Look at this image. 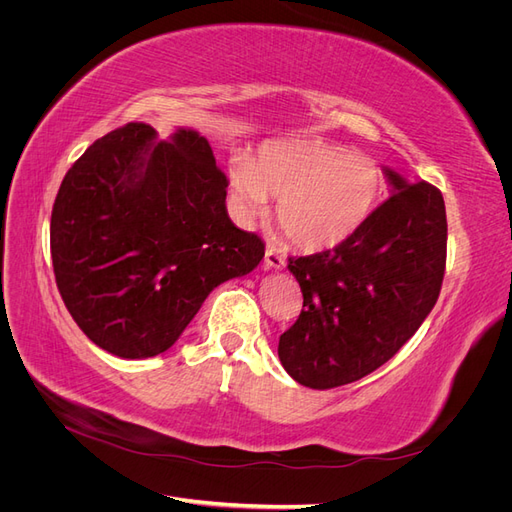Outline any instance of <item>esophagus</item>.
<instances>
[{
	"label": "esophagus",
	"mask_w": 512,
	"mask_h": 512,
	"mask_svg": "<svg viewBox=\"0 0 512 512\" xmlns=\"http://www.w3.org/2000/svg\"><path fill=\"white\" fill-rule=\"evenodd\" d=\"M286 267V260H284V256L277 252V250H273V247H267V252H265V269H275V271H280V269H284Z\"/></svg>",
	"instance_id": "34e87169"
}]
</instances>
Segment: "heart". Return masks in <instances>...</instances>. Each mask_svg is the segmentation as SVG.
Listing matches in <instances>:
<instances>
[{"instance_id":"b5f03b06","label":"heart","mask_w":512,"mask_h":512,"mask_svg":"<svg viewBox=\"0 0 512 512\" xmlns=\"http://www.w3.org/2000/svg\"><path fill=\"white\" fill-rule=\"evenodd\" d=\"M228 179L245 222L260 218L275 196L277 224L294 247L309 254L354 237L384 190V170L374 158L322 138L271 141L254 160L232 158Z\"/></svg>"}]
</instances>
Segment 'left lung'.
<instances>
[{
  "mask_svg": "<svg viewBox=\"0 0 512 512\" xmlns=\"http://www.w3.org/2000/svg\"><path fill=\"white\" fill-rule=\"evenodd\" d=\"M391 196L354 237L288 260L303 309L277 354L309 389H335L384 365L438 301L446 267V209L427 181L384 168Z\"/></svg>",
  "mask_w": 512,
  "mask_h": 512,
  "instance_id": "obj_1",
  "label": "left lung"
}]
</instances>
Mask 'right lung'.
<instances>
[{"label": "right lung", "mask_w": 512, "mask_h": 512, "mask_svg": "<svg viewBox=\"0 0 512 512\" xmlns=\"http://www.w3.org/2000/svg\"><path fill=\"white\" fill-rule=\"evenodd\" d=\"M211 145L147 123L108 132L72 164L51 213L55 282L81 331L121 359L173 346L222 282L254 271L265 243L230 222Z\"/></svg>", "instance_id": "obj_1"}]
</instances>
